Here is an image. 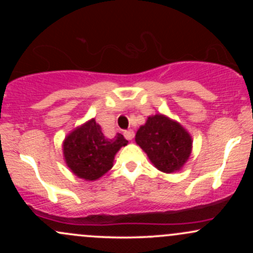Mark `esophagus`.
Here are the masks:
<instances>
[{"label": "esophagus", "mask_w": 253, "mask_h": 253, "mask_svg": "<svg viewBox=\"0 0 253 253\" xmlns=\"http://www.w3.org/2000/svg\"><path fill=\"white\" fill-rule=\"evenodd\" d=\"M124 135H125V138L127 139V140H132V139L134 138V130H133V129L125 130Z\"/></svg>", "instance_id": "34e87169"}]
</instances>
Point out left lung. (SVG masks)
<instances>
[{"mask_svg":"<svg viewBox=\"0 0 253 253\" xmlns=\"http://www.w3.org/2000/svg\"><path fill=\"white\" fill-rule=\"evenodd\" d=\"M135 141L157 169L167 173L181 169L189 158L193 144L181 125L161 114L147 119L136 132Z\"/></svg>","mask_w":253,"mask_h":253,"instance_id":"obj_1","label":"left lung"}]
</instances>
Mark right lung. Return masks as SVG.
<instances>
[{"mask_svg": "<svg viewBox=\"0 0 253 253\" xmlns=\"http://www.w3.org/2000/svg\"><path fill=\"white\" fill-rule=\"evenodd\" d=\"M128 141L118 133L113 139L104 136L95 119L78 127L64 141V157L75 175L95 181L112 169L115 153Z\"/></svg>", "mask_w": 253, "mask_h": 253, "instance_id": "obj_1", "label": "right lung"}]
</instances>
